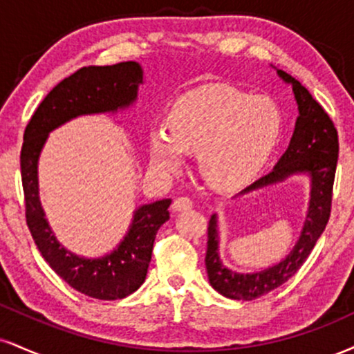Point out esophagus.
<instances>
[{
  "instance_id": "1",
  "label": "esophagus",
  "mask_w": 354,
  "mask_h": 354,
  "mask_svg": "<svg viewBox=\"0 0 354 354\" xmlns=\"http://www.w3.org/2000/svg\"><path fill=\"white\" fill-rule=\"evenodd\" d=\"M171 207H173V211H176V212L191 209V207H193V201H191L189 198H186V196H181V198L174 199Z\"/></svg>"
}]
</instances>
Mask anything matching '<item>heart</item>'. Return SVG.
Listing matches in <instances>:
<instances>
[{
  "mask_svg": "<svg viewBox=\"0 0 354 354\" xmlns=\"http://www.w3.org/2000/svg\"><path fill=\"white\" fill-rule=\"evenodd\" d=\"M282 129L279 105L229 85H204L173 105L168 129L150 131V156L176 171L183 153L198 151L199 171L211 185L231 188L249 181L270 156Z\"/></svg>",
  "mask_w": 354,
  "mask_h": 354,
  "instance_id": "heart-1",
  "label": "heart"
}]
</instances>
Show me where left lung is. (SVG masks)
Instances as JSON below:
<instances>
[{"instance_id": "1", "label": "left lung", "mask_w": 354, "mask_h": 354, "mask_svg": "<svg viewBox=\"0 0 354 354\" xmlns=\"http://www.w3.org/2000/svg\"><path fill=\"white\" fill-rule=\"evenodd\" d=\"M283 82L292 85L299 105V117L295 122L290 145L280 156L279 163L270 173L259 178L252 185L242 189L237 196L266 188L287 180L293 174L310 176V203L306 219L299 241L282 262L254 274H239L223 266L219 259L218 218L211 216L207 225L206 270L207 279L214 290L232 300H255L275 290L287 282L304 266L317 241L325 231L331 212V196L338 161V131L323 107L313 99L312 93L290 74L277 71Z\"/></svg>"}]
</instances>
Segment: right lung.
Segmentation results:
<instances>
[{
	"mask_svg": "<svg viewBox=\"0 0 354 354\" xmlns=\"http://www.w3.org/2000/svg\"><path fill=\"white\" fill-rule=\"evenodd\" d=\"M143 71L138 62L82 67L59 82L29 120L21 148L26 223L44 261L72 288L99 300L125 299L145 282L156 232L169 219L171 199L136 207L129 232L110 254L87 259L55 239L39 201L37 163L50 131L80 115L115 113L136 100Z\"/></svg>",
	"mask_w": 354,
	"mask_h": 354,
	"instance_id": "right-lung-1",
	"label": "right lung"
}]
</instances>
